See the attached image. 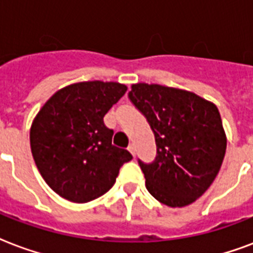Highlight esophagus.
I'll return each instance as SVG.
<instances>
[{"label":"esophagus","instance_id":"esophagus-1","mask_svg":"<svg viewBox=\"0 0 253 253\" xmlns=\"http://www.w3.org/2000/svg\"><path fill=\"white\" fill-rule=\"evenodd\" d=\"M128 151L132 154V157H135V154H136V150H135V144H130V146H128Z\"/></svg>","mask_w":253,"mask_h":253}]
</instances>
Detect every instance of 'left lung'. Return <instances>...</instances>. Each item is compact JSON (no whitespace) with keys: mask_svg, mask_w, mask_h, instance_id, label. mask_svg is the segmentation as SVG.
<instances>
[{"mask_svg":"<svg viewBox=\"0 0 253 253\" xmlns=\"http://www.w3.org/2000/svg\"><path fill=\"white\" fill-rule=\"evenodd\" d=\"M128 98L147 118L157 142V158L139 166L146 188L169 207H186L216 178L227 136L216 105L182 88L135 84Z\"/></svg>","mask_w":253,"mask_h":253,"instance_id":"1","label":"left lung"}]
</instances>
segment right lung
<instances>
[{"instance_id": "obj_1", "label": "right lung", "mask_w": 253, "mask_h": 253, "mask_svg": "<svg viewBox=\"0 0 253 253\" xmlns=\"http://www.w3.org/2000/svg\"><path fill=\"white\" fill-rule=\"evenodd\" d=\"M126 84L88 81L59 88L33 119L30 147L47 186L74 203H87L114 186L132 155L113 144L103 117Z\"/></svg>"}]
</instances>
